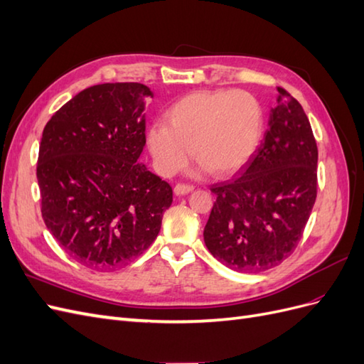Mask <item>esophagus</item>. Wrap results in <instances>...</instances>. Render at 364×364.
I'll return each instance as SVG.
<instances>
[{
	"label": "esophagus",
	"instance_id": "esophagus-1",
	"mask_svg": "<svg viewBox=\"0 0 364 364\" xmlns=\"http://www.w3.org/2000/svg\"><path fill=\"white\" fill-rule=\"evenodd\" d=\"M194 190V186L193 185H185V183H178L174 186V194L176 196H185V194H188V193H191Z\"/></svg>",
	"mask_w": 364,
	"mask_h": 364
}]
</instances>
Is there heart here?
<instances>
[{
    "label": "heart",
    "instance_id": "obj_1",
    "mask_svg": "<svg viewBox=\"0 0 364 364\" xmlns=\"http://www.w3.org/2000/svg\"><path fill=\"white\" fill-rule=\"evenodd\" d=\"M168 124L149 129L147 144L162 176L183 168L193 155L214 176H229L249 162L264 130V109L247 91H197L167 111Z\"/></svg>",
    "mask_w": 364,
    "mask_h": 364
}]
</instances>
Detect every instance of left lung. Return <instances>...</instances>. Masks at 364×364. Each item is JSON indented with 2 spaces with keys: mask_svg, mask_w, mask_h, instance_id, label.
Listing matches in <instances>:
<instances>
[{
  "mask_svg": "<svg viewBox=\"0 0 364 364\" xmlns=\"http://www.w3.org/2000/svg\"><path fill=\"white\" fill-rule=\"evenodd\" d=\"M269 129L240 178L214 183L203 230L213 257L235 272L257 273L289 258L317 196V144L302 106L278 87Z\"/></svg>",
  "mask_w": 364,
  "mask_h": 364,
  "instance_id": "8db88e82",
  "label": "left lung"
}]
</instances>
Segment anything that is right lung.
Masks as SVG:
<instances>
[{
  "label": "right lung",
  "instance_id": "add662e5",
  "mask_svg": "<svg viewBox=\"0 0 364 364\" xmlns=\"http://www.w3.org/2000/svg\"><path fill=\"white\" fill-rule=\"evenodd\" d=\"M141 83L86 87L51 117L38 158L41 211L53 237L83 266H126L155 241L171 186L139 164L146 146Z\"/></svg>",
  "mask_w": 364,
  "mask_h": 364
}]
</instances>
